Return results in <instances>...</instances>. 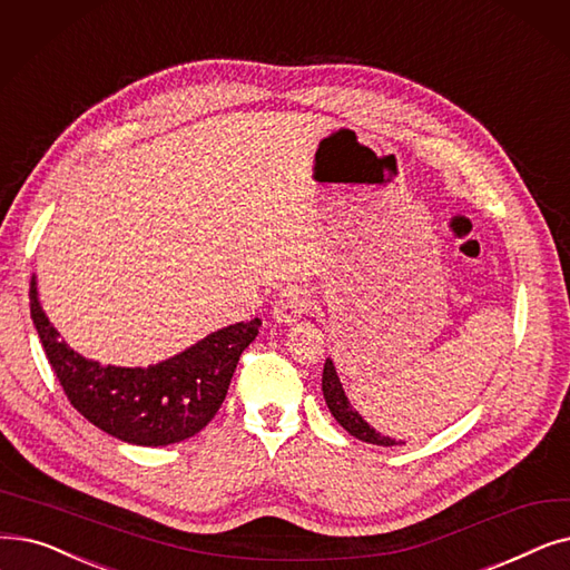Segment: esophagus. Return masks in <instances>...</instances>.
Wrapping results in <instances>:
<instances>
[{
	"mask_svg": "<svg viewBox=\"0 0 570 570\" xmlns=\"http://www.w3.org/2000/svg\"><path fill=\"white\" fill-rule=\"evenodd\" d=\"M309 309V301L307 295L301 288H284L275 305H272V316H275L277 324H293V321H298L303 314H307Z\"/></svg>",
	"mask_w": 570,
	"mask_h": 570,
	"instance_id": "1",
	"label": "esophagus"
}]
</instances>
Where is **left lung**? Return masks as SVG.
<instances>
[{"label":"left lung","mask_w":570,"mask_h":570,"mask_svg":"<svg viewBox=\"0 0 570 570\" xmlns=\"http://www.w3.org/2000/svg\"><path fill=\"white\" fill-rule=\"evenodd\" d=\"M321 391H324L326 405L331 410V414L335 416V422L358 440L370 442V444H382V448H393V444H405V442H395L389 435H382L380 431H375V426H370L365 419L354 410V405L346 399V393L342 389V382L335 373V365L331 358H326L324 365V377H321Z\"/></svg>","instance_id":"left-lung-1"}]
</instances>
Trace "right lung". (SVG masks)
<instances>
[{
  "instance_id": "1",
  "label": "right lung",
  "mask_w": 570,
  "mask_h": 570,
  "mask_svg": "<svg viewBox=\"0 0 570 570\" xmlns=\"http://www.w3.org/2000/svg\"><path fill=\"white\" fill-rule=\"evenodd\" d=\"M30 314L69 403L100 431L141 448L181 442L212 422L261 326V318L239 321L156 365L120 367L71 350L41 309L35 275Z\"/></svg>"
}]
</instances>
